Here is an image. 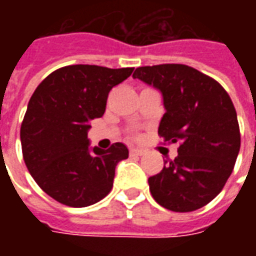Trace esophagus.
<instances>
[{"label": "esophagus", "instance_id": "esophagus-1", "mask_svg": "<svg viewBox=\"0 0 256 256\" xmlns=\"http://www.w3.org/2000/svg\"><path fill=\"white\" fill-rule=\"evenodd\" d=\"M142 155H144V150H137V148H132V150H130V156H132V158H134V156H142Z\"/></svg>", "mask_w": 256, "mask_h": 256}]
</instances>
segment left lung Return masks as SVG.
<instances>
[{"label":"left lung","instance_id":"1","mask_svg":"<svg viewBox=\"0 0 256 256\" xmlns=\"http://www.w3.org/2000/svg\"><path fill=\"white\" fill-rule=\"evenodd\" d=\"M162 93L158 133L180 142L178 156L148 178L156 203L176 212L202 208L225 186L240 150V128L230 97L215 79L184 64L138 67L133 74Z\"/></svg>","mask_w":256,"mask_h":256}]
</instances>
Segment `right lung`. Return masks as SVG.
<instances>
[{"label": "right lung", "instance_id": "add662e5", "mask_svg": "<svg viewBox=\"0 0 256 256\" xmlns=\"http://www.w3.org/2000/svg\"><path fill=\"white\" fill-rule=\"evenodd\" d=\"M134 68L75 64L58 68L38 84L20 128L23 158L40 188L58 203L88 207L111 192L115 167L128 146L90 148V120L106 112L110 90Z\"/></svg>", "mask_w": 256, "mask_h": 256}]
</instances>
